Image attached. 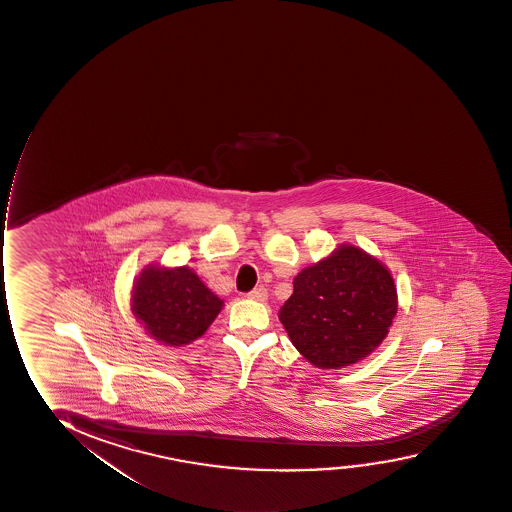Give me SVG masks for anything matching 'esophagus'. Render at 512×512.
<instances>
[{
    "mask_svg": "<svg viewBox=\"0 0 512 512\" xmlns=\"http://www.w3.org/2000/svg\"><path fill=\"white\" fill-rule=\"evenodd\" d=\"M247 296L254 299V301H266L268 299V292H266L265 287H256V289L251 290Z\"/></svg>",
    "mask_w": 512,
    "mask_h": 512,
    "instance_id": "esophagus-1",
    "label": "esophagus"
}]
</instances>
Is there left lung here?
Instances as JSON below:
<instances>
[{"mask_svg":"<svg viewBox=\"0 0 512 512\" xmlns=\"http://www.w3.org/2000/svg\"><path fill=\"white\" fill-rule=\"evenodd\" d=\"M397 313L387 268L354 246L294 278V294L280 309L292 344L321 370L344 368L380 345Z\"/></svg>","mask_w":512,"mask_h":512,"instance_id":"left-lung-1","label":"left lung"}]
</instances>
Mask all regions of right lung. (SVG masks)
<instances>
[{
	"instance_id": "1",
	"label": "right lung",
	"mask_w": 512,
	"mask_h": 512,
	"mask_svg": "<svg viewBox=\"0 0 512 512\" xmlns=\"http://www.w3.org/2000/svg\"><path fill=\"white\" fill-rule=\"evenodd\" d=\"M223 302L189 266L148 268L134 285L132 311L149 335L168 345L189 344L201 337Z\"/></svg>"
}]
</instances>
